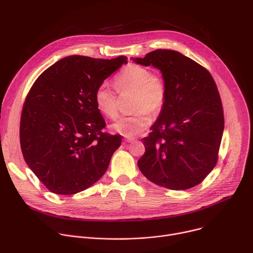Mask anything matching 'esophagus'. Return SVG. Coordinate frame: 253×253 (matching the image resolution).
I'll return each mask as SVG.
<instances>
[{"label": "esophagus", "mask_w": 253, "mask_h": 253, "mask_svg": "<svg viewBox=\"0 0 253 253\" xmlns=\"http://www.w3.org/2000/svg\"><path fill=\"white\" fill-rule=\"evenodd\" d=\"M125 141L128 142V143H131V142L134 141V138H128V137H126V138H125Z\"/></svg>", "instance_id": "obj_1"}]
</instances>
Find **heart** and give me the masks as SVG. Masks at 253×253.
<instances>
[{
  "label": "heart",
  "instance_id": "obj_1",
  "mask_svg": "<svg viewBox=\"0 0 253 253\" xmlns=\"http://www.w3.org/2000/svg\"><path fill=\"white\" fill-rule=\"evenodd\" d=\"M115 86L120 94H133L131 116L123 117L112 125V130L128 138H134L151 124L152 116L159 115L166 103L167 90L164 80L140 65L131 64L115 78ZM94 101L100 113L109 119L118 117V100L115 91L107 83H102L95 91Z\"/></svg>",
  "mask_w": 253,
  "mask_h": 253
}]
</instances>
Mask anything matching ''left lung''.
Segmentation results:
<instances>
[{
  "label": "left lung",
  "instance_id": "obj_1",
  "mask_svg": "<svg viewBox=\"0 0 253 253\" xmlns=\"http://www.w3.org/2000/svg\"><path fill=\"white\" fill-rule=\"evenodd\" d=\"M132 60L160 70L167 90L162 112L142 139L145 153L138 167L159 186L192 188L217 162L224 130L217 87L204 67L177 51L158 49Z\"/></svg>",
  "mask_w": 253,
  "mask_h": 253
}]
</instances>
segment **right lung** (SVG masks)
<instances>
[{"label":"right lung","instance_id":"1","mask_svg":"<svg viewBox=\"0 0 253 253\" xmlns=\"http://www.w3.org/2000/svg\"><path fill=\"white\" fill-rule=\"evenodd\" d=\"M126 63L124 56H69L45 70L32 86L21 116V149L30 169L51 192H81L109 166L122 137L103 132L106 124L94 95Z\"/></svg>","mask_w":253,"mask_h":253}]
</instances>
